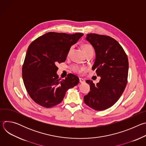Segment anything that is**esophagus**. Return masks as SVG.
Returning a JSON list of instances; mask_svg holds the SVG:
<instances>
[{"label":"esophagus","instance_id":"1","mask_svg":"<svg viewBox=\"0 0 146 146\" xmlns=\"http://www.w3.org/2000/svg\"><path fill=\"white\" fill-rule=\"evenodd\" d=\"M79 80H80V83H83V82H85L84 79H83V78H79Z\"/></svg>","mask_w":146,"mask_h":146}]
</instances>
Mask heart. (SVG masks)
Returning a JSON list of instances; mask_svg holds the SVG:
<instances>
[{
	"instance_id": "obj_1",
	"label": "heart",
	"mask_w": 146,
	"mask_h": 146,
	"mask_svg": "<svg viewBox=\"0 0 146 146\" xmlns=\"http://www.w3.org/2000/svg\"><path fill=\"white\" fill-rule=\"evenodd\" d=\"M82 50L83 51H84V52H85L86 54H87V53L90 52H91V51H94V49H93V47L90 44H84L82 45ZM73 49V47L72 46L70 47V48L69 49V52H68V55H69V54H70V52L72 51ZM71 69L74 72H76V73H81V72H82L83 70H85V68L84 67H81V66H80L77 65H73L72 67H71Z\"/></svg>"
}]
</instances>
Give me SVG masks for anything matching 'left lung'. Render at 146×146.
Returning <instances> with one entry per match:
<instances>
[{
  "label": "left lung",
  "mask_w": 146,
  "mask_h": 146,
  "mask_svg": "<svg viewBox=\"0 0 146 146\" xmlns=\"http://www.w3.org/2000/svg\"><path fill=\"white\" fill-rule=\"evenodd\" d=\"M86 39L95 49L96 58L92 69L96 70L100 80L96 84L86 81L91 91L84 96V101L95 110H104L114 105L126 87L128 59L118 41L110 36L90 33Z\"/></svg>",
  "instance_id": "left-lung-1"
}]
</instances>
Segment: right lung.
I'll use <instances>...</instances> for the list:
<instances>
[{
    "mask_svg": "<svg viewBox=\"0 0 146 146\" xmlns=\"http://www.w3.org/2000/svg\"><path fill=\"white\" fill-rule=\"evenodd\" d=\"M83 36L48 32L37 38L29 45L22 69L25 88L38 105L50 108L63 100L69 88L77 86L79 78L69 74L60 80L56 74L58 64L66 60L71 46Z\"/></svg>",
    "mask_w": 146,
    "mask_h": 146,
    "instance_id": "1",
    "label": "right lung"
}]
</instances>
